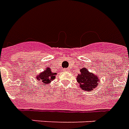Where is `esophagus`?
Segmentation results:
<instances>
[{
  "mask_svg": "<svg viewBox=\"0 0 129 129\" xmlns=\"http://www.w3.org/2000/svg\"><path fill=\"white\" fill-rule=\"evenodd\" d=\"M69 71V69H65V71Z\"/></svg>",
  "mask_w": 129,
  "mask_h": 129,
  "instance_id": "esophagus-1",
  "label": "esophagus"
}]
</instances>
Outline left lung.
<instances>
[{
  "mask_svg": "<svg viewBox=\"0 0 129 129\" xmlns=\"http://www.w3.org/2000/svg\"><path fill=\"white\" fill-rule=\"evenodd\" d=\"M99 76L90 72L84 67L80 69V73L77 76L79 88L84 91L90 92L97 88L99 84Z\"/></svg>",
  "mask_w": 129,
  "mask_h": 129,
  "instance_id": "left-lung-1",
  "label": "left lung"
}]
</instances>
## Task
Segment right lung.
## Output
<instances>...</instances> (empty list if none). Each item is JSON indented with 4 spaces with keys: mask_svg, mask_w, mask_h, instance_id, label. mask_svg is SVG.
Returning a JSON list of instances; mask_svg holds the SVG:
<instances>
[{
    "mask_svg": "<svg viewBox=\"0 0 129 129\" xmlns=\"http://www.w3.org/2000/svg\"><path fill=\"white\" fill-rule=\"evenodd\" d=\"M57 73L52 72L50 67H47L44 69L43 71L41 72L38 75H37L36 79L43 84H48L50 82L56 79Z\"/></svg>",
    "mask_w": 129,
    "mask_h": 129,
    "instance_id": "right-lung-1",
    "label": "right lung"
}]
</instances>
